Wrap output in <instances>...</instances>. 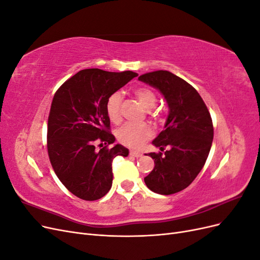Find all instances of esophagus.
Returning a JSON list of instances; mask_svg holds the SVG:
<instances>
[{
	"mask_svg": "<svg viewBox=\"0 0 260 260\" xmlns=\"http://www.w3.org/2000/svg\"><path fill=\"white\" fill-rule=\"evenodd\" d=\"M130 156H132V157H141V156H142V153H140L138 151H130Z\"/></svg>",
	"mask_w": 260,
	"mask_h": 260,
	"instance_id": "esophagus-1",
	"label": "esophagus"
}]
</instances>
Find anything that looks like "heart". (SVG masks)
Masks as SVG:
<instances>
[{
	"label": "heart",
	"instance_id": "obj_1",
	"mask_svg": "<svg viewBox=\"0 0 260 260\" xmlns=\"http://www.w3.org/2000/svg\"><path fill=\"white\" fill-rule=\"evenodd\" d=\"M133 93L140 101V103L146 109H151L156 105V93L147 86H139L133 90ZM121 103L120 93H113L106 101V115L113 123L121 122ZM153 137V129L147 123H125L116 131L118 142L131 148H139Z\"/></svg>",
	"mask_w": 260,
	"mask_h": 260
}]
</instances>
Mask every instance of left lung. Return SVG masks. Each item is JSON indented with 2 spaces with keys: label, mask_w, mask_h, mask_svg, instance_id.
Here are the masks:
<instances>
[{
  "label": "left lung",
  "mask_w": 260,
  "mask_h": 260,
  "mask_svg": "<svg viewBox=\"0 0 260 260\" xmlns=\"http://www.w3.org/2000/svg\"><path fill=\"white\" fill-rule=\"evenodd\" d=\"M139 80L158 89L166 99L169 115L153 144L162 154L149 153L155 167L144 178L149 190L161 195L184 190L198 177L208 157L214 125L206 104L193 86L167 70H156Z\"/></svg>",
  "instance_id": "8db88e82"
}]
</instances>
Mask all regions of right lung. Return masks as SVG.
<instances>
[{
  "instance_id": "1",
  "label": "right lung",
  "mask_w": 260,
  "mask_h": 260,
  "mask_svg": "<svg viewBox=\"0 0 260 260\" xmlns=\"http://www.w3.org/2000/svg\"><path fill=\"white\" fill-rule=\"evenodd\" d=\"M138 74L83 69L55 93L48 119V153L60 182L77 198L96 201L113 183L112 164L129 151L115 142L106 101ZM100 147V150L96 146Z\"/></svg>"
}]
</instances>
